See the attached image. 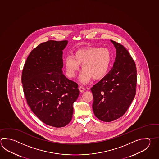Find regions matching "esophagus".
<instances>
[{
    "instance_id": "obj_1",
    "label": "esophagus",
    "mask_w": 159,
    "mask_h": 159,
    "mask_svg": "<svg viewBox=\"0 0 159 159\" xmlns=\"http://www.w3.org/2000/svg\"><path fill=\"white\" fill-rule=\"evenodd\" d=\"M79 91H80V92H83L85 90V88L84 87H79Z\"/></svg>"
}]
</instances>
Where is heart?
<instances>
[{
	"label": "heart",
	"mask_w": 159,
	"mask_h": 159,
	"mask_svg": "<svg viewBox=\"0 0 159 159\" xmlns=\"http://www.w3.org/2000/svg\"><path fill=\"white\" fill-rule=\"evenodd\" d=\"M111 59V52L107 48L90 47L78 50L74 57L68 55L65 59L66 75L68 78H74L81 65L83 71L79 76L81 84H87L92 78L100 80L107 74Z\"/></svg>",
	"instance_id": "heart-1"
}]
</instances>
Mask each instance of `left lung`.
Returning <instances> with one entry per match:
<instances>
[{
  "mask_svg": "<svg viewBox=\"0 0 159 159\" xmlns=\"http://www.w3.org/2000/svg\"><path fill=\"white\" fill-rule=\"evenodd\" d=\"M116 49V57L110 71L91 88L95 116L111 122L126 113L136 93V65L123 45L110 40Z\"/></svg>",
  "mask_w": 159,
  "mask_h": 159,
  "instance_id": "8db88e82",
  "label": "left lung"
}]
</instances>
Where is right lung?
Returning <instances> with one entry per match:
<instances>
[{"instance_id": "add662e5", "label": "right lung", "mask_w": 159, "mask_h": 159, "mask_svg": "<svg viewBox=\"0 0 159 159\" xmlns=\"http://www.w3.org/2000/svg\"><path fill=\"white\" fill-rule=\"evenodd\" d=\"M68 41H48L37 46L26 59L21 77L23 91L33 113L50 126L71 120L73 105L80 94L76 83L63 74V50Z\"/></svg>"}]
</instances>
